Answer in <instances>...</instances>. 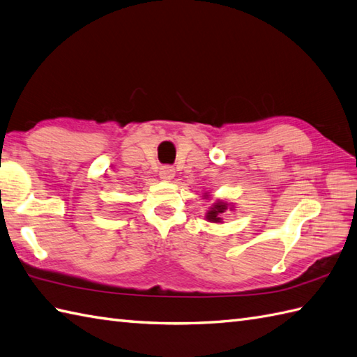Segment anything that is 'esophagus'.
Segmentation results:
<instances>
[{
  "mask_svg": "<svg viewBox=\"0 0 357 357\" xmlns=\"http://www.w3.org/2000/svg\"><path fill=\"white\" fill-rule=\"evenodd\" d=\"M174 176H176V169H174V166H169V165L162 166V168H160V178L171 180Z\"/></svg>",
  "mask_w": 357,
  "mask_h": 357,
  "instance_id": "1",
  "label": "esophagus"
}]
</instances>
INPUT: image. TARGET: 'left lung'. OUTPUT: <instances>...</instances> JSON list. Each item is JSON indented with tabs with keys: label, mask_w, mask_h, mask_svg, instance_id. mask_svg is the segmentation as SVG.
Instances as JSON below:
<instances>
[{
	"label": "left lung",
	"mask_w": 357,
	"mask_h": 357,
	"mask_svg": "<svg viewBox=\"0 0 357 357\" xmlns=\"http://www.w3.org/2000/svg\"><path fill=\"white\" fill-rule=\"evenodd\" d=\"M226 211V204H223V203H217L215 204V208H212L209 212H208V220H211V221H220V217H218V213H221V212H225Z\"/></svg>",
	"instance_id": "left-lung-1"
}]
</instances>
